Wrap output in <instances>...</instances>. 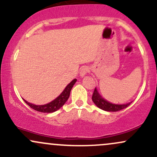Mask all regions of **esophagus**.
I'll list each match as a JSON object with an SVG mask.
<instances>
[{
  "label": "esophagus",
  "instance_id": "1",
  "mask_svg": "<svg viewBox=\"0 0 157 157\" xmlns=\"http://www.w3.org/2000/svg\"><path fill=\"white\" fill-rule=\"evenodd\" d=\"M89 71V68L88 67V66H84V67H82L81 68L80 70V77H84L85 75H87V73Z\"/></svg>",
  "mask_w": 157,
  "mask_h": 157
}]
</instances>
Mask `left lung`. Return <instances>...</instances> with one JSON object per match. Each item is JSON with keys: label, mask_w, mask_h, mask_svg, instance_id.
I'll return each mask as SVG.
<instances>
[{"label": "left lung", "mask_w": 157, "mask_h": 157, "mask_svg": "<svg viewBox=\"0 0 157 157\" xmlns=\"http://www.w3.org/2000/svg\"><path fill=\"white\" fill-rule=\"evenodd\" d=\"M92 100L94 103L96 105L97 107L100 108V109L104 110L106 111H118L120 110L125 109L128 106L130 105V104L132 102H128V103L126 104H122V105H118V104H113L111 102H109L107 100H105V99L102 98L101 95L97 91L96 88L94 89V91L93 95H92Z\"/></svg>", "instance_id": "8db88e82"}]
</instances>
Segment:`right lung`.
Masks as SVG:
<instances>
[{"mask_svg": "<svg viewBox=\"0 0 157 157\" xmlns=\"http://www.w3.org/2000/svg\"><path fill=\"white\" fill-rule=\"evenodd\" d=\"M77 80L75 79L70 82L69 84H68V86L65 88L62 93L59 95L57 98L55 99L53 101L47 104H45V105H34V104L30 103V102H27L26 100H25L24 99H23L24 100V102L28 105L29 106L32 108V109L35 110V111H40V112L43 113H52L55 112V111H57L58 109H60L63 105L66 103V102L67 101L68 97H69L70 92H71V90L72 89L73 86L76 82Z\"/></svg>", "mask_w": 157, "mask_h": 157, "instance_id": "right-lung-1", "label": "right lung"}]
</instances>
